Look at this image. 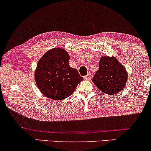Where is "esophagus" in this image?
Masks as SVG:
<instances>
[{
	"mask_svg": "<svg viewBox=\"0 0 151 151\" xmlns=\"http://www.w3.org/2000/svg\"><path fill=\"white\" fill-rule=\"evenodd\" d=\"M91 77H92V76H91V74L90 73H88V74H87V75L84 77V79H90Z\"/></svg>",
	"mask_w": 151,
	"mask_h": 151,
	"instance_id": "obj_1",
	"label": "esophagus"
}]
</instances>
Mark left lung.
Here are the masks:
<instances>
[{
    "label": "left lung",
    "mask_w": 151,
    "mask_h": 151,
    "mask_svg": "<svg viewBox=\"0 0 151 151\" xmlns=\"http://www.w3.org/2000/svg\"><path fill=\"white\" fill-rule=\"evenodd\" d=\"M127 79L125 68L115 57H101L99 70L94 75L92 82L101 92L115 95L125 87Z\"/></svg>",
    "instance_id": "1"
}]
</instances>
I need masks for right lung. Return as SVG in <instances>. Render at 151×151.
Wrapping results in <instances>:
<instances>
[{"mask_svg":"<svg viewBox=\"0 0 151 151\" xmlns=\"http://www.w3.org/2000/svg\"><path fill=\"white\" fill-rule=\"evenodd\" d=\"M69 55L64 49L54 48L46 51L37 64L35 81L47 98L61 100L72 95L83 77L69 66Z\"/></svg>","mask_w":151,"mask_h":151,"instance_id":"add662e5","label":"right lung"}]
</instances>
